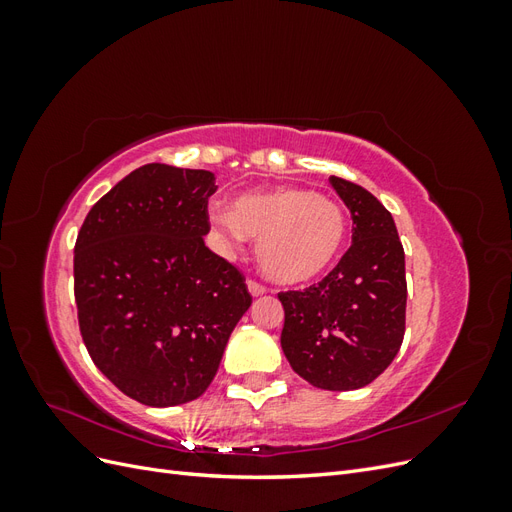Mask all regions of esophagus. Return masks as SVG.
Returning <instances> with one entry per match:
<instances>
[{
	"label": "esophagus",
	"instance_id": "esophagus-1",
	"mask_svg": "<svg viewBox=\"0 0 512 512\" xmlns=\"http://www.w3.org/2000/svg\"><path fill=\"white\" fill-rule=\"evenodd\" d=\"M247 290H250L252 297H262V294L267 292V288H265V286H262L260 282H254V280L247 282Z\"/></svg>",
	"mask_w": 512,
	"mask_h": 512
}]
</instances>
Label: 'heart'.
I'll return each mask as SVG.
<instances>
[{"label": "heart", "instance_id": "obj_1", "mask_svg": "<svg viewBox=\"0 0 512 512\" xmlns=\"http://www.w3.org/2000/svg\"><path fill=\"white\" fill-rule=\"evenodd\" d=\"M211 224L228 247L245 235L256 241V260L269 280L299 286L316 280L339 256L348 222L335 200L303 188L241 194L232 209L213 207Z\"/></svg>", "mask_w": 512, "mask_h": 512}]
</instances>
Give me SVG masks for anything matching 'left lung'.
Returning <instances> with one entry per match:
<instances>
[{"instance_id":"left-lung-1","label":"left lung","mask_w":512,"mask_h":512,"mask_svg":"<svg viewBox=\"0 0 512 512\" xmlns=\"http://www.w3.org/2000/svg\"><path fill=\"white\" fill-rule=\"evenodd\" d=\"M352 215V245L322 282L280 292L282 350L316 389L354 391L389 367L406 331V256L393 215L361 185L329 179Z\"/></svg>"}]
</instances>
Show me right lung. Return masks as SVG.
<instances>
[{
  "label": "right lung",
  "instance_id": "obj_1",
  "mask_svg": "<svg viewBox=\"0 0 512 512\" xmlns=\"http://www.w3.org/2000/svg\"><path fill=\"white\" fill-rule=\"evenodd\" d=\"M209 170L145 164L91 207L74 245V299L91 361L151 408L188 404L218 374L252 305L205 245Z\"/></svg>",
  "mask_w": 512,
  "mask_h": 512
}]
</instances>
